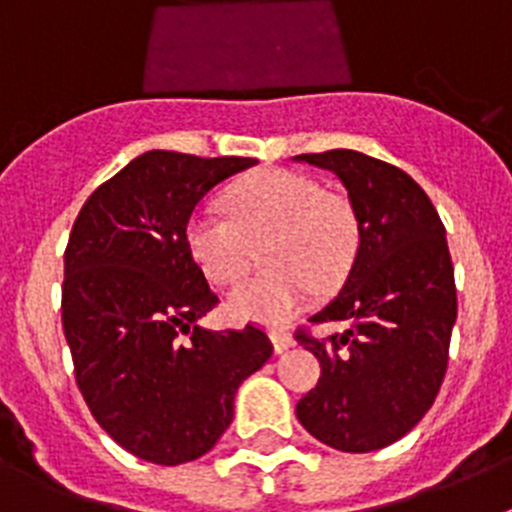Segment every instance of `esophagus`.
Listing matches in <instances>:
<instances>
[{
  "label": "esophagus",
  "instance_id": "esophagus-1",
  "mask_svg": "<svg viewBox=\"0 0 512 512\" xmlns=\"http://www.w3.org/2000/svg\"><path fill=\"white\" fill-rule=\"evenodd\" d=\"M269 338L271 343H274V351H277V354H284V351H289V348L295 346V338L289 336L287 330H271Z\"/></svg>",
  "mask_w": 512,
  "mask_h": 512
}]
</instances>
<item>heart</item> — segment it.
Listing matches in <instances>:
<instances>
[{
  "label": "heart",
  "mask_w": 512,
  "mask_h": 512,
  "mask_svg": "<svg viewBox=\"0 0 512 512\" xmlns=\"http://www.w3.org/2000/svg\"><path fill=\"white\" fill-rule=\"evenodd\" d=\"M225 210L200 207L184 225L194 266L217 287L246 277L253 246H264L266 274L233 289L225 312L235 323L282 328L307 307L312 284L336 287L359 248V217L351 202L325 192L312 176L266 169L225 194Z\"/></svg>",
  "instance_id": "obj_1"
}]
</instances>
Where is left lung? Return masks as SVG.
Here are the masks:
<instances>
[{"label": "left lung", "instance_id": "8db88e82", "mask_svg": "<svg viewBox=\"0 0 512 512\" xmlns=\"http://www.w3.org/2000/svg\"><path fill=\"white\" fill-rule=\"evenodd\" d=\"M295 161L333 171L359 217L346 282L310 318L348 328L328 338L295 333L323 369L297 418L330 449L366 454L413 431L441 390L456 323L446 228L413 176L387 161L346 148Z\"/></svg>", "mask_w": 512, "mask_h": 512}]
</instances>
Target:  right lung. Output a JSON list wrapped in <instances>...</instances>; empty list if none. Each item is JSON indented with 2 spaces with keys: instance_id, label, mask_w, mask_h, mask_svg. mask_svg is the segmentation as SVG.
I'll use <instances>...</instances> for the list:
<instances>
[{
  "instance_id": "obj_1",
  "label": "right lung",
  "mask_w": 512,
  "mask_h": 512,
  "mask_svg": "<svg viewBox=\"0 0 512 512\" xmlns=\"http://www.w3.org/2000/svg\"><path fill=\"white\" fill-rule=\"evenodd\" d=\"M256 158L148 151L92 192L63 253L61 320L94 420L151 464L200 459L269 361L259 325L207 330L217 305L184 243L200 200Z\"/></svg>"
}]
</instances>
